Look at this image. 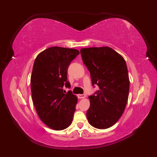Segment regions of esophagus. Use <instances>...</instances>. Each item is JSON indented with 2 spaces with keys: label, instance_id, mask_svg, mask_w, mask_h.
Listing matches in <instances>:
<instances>
[{
  "label": "esophagus",
  "instance_id": "34e87169",
  "mask_svg": "<svg viewBox=\"0 0 157 157\" xmlns=\"http://www.w3.org/2000/svg\"><path fill=\"white\" fill-rule=\"evenodd\" d=\"M78 98H79V99H83V98L86 97V95H85L84 94H79L78 95Z\"/></svg>",
  "mask_w": 157,
  "mask_h": 157
}]
</instances>
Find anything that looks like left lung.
Segmentation results:
<instances>
[{"label":"left lung","instance_id":"8db88e82","mask_svg":"<svg viewBox=\"0 0 157 157\" xmlns=\"http://www.w3.org/2000/svg\"><path fill=\"white\" fill-rule=\"evenodd\" d=\"M82 61L99 90L90 95L86 111L89 124L97 129L113 126L119 120L128 100L129 79L124 58L109 47L80 50Z\"/></svg>","mask_w":157,"mask_h":157}]
</instances>
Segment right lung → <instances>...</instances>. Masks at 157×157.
I'll use <instances>...</instances> for the list:
<instances>
[{
  "label": "right lung",
  "mask_w": 157,
  "mask_h": 157,
  "mask_svg": "<svg viewBox=\"0 0 157 157\" xmlns=\"http://www.w3.org/2000/svg\"><path fill=\"white\" fill-rule=\"evenodd\" d=\"M79 50L51 47L37 55L31 75V92L34 107L42 122L50 128L62 130L73 121L78 98L63 87L70 88L67 70Z\"/></svg>",
  "instance_id": "add662e5"
}]
</instances>
